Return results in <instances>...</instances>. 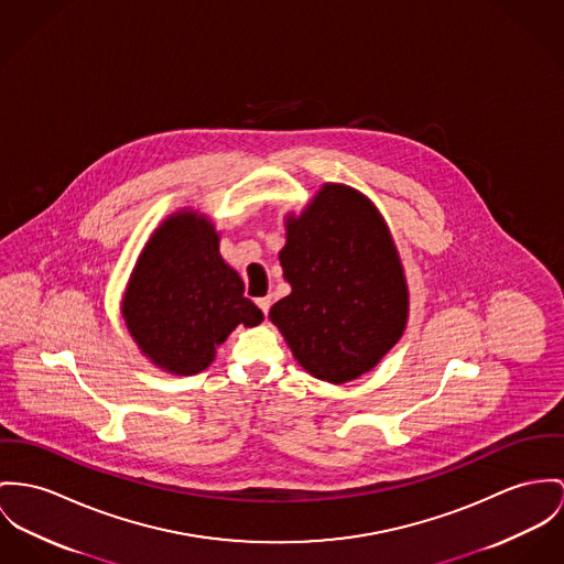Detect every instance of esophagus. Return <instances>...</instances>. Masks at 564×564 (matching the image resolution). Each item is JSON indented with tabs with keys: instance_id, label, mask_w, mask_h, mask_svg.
Masks as SVG:
<instances>
[{
	"instance_id": "1",
	"label": "esophagus",
	"mask_w": 564,
	"mask_h": 564,
	"mask_svg": "<svg viewBox=\"0 0 564 564\" xmlns=\"http://www.w3.org/2000/svg\"><path fill=\"white\" fill-rule=\"evenodd\" d=\"M256 303H258V306H260L261 313H263V315H268V311H270V304H272V301H270V296H263V299H258Z\"/></svg>"
}]
</instances>
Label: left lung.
Masks as SVG:
<instances>
[{
	"instance_id": "obj_1",
	"label": "left lung",
	"mask_w": 564,
	"mask_h": 564,
	"mask_svg": "<svg viewBox=\"0 0 564 564\" xmlns=\"http://www.w3.org/2000/svg\"><path fill=\"white\" fill-rule=\"evenodd\" d=\"M279 260L292 294L272 304L270 319L311 376L356 380L403 335L401 261L387 223L360 193L326 184L290 218Z\"/></svg>"
}]
</instances>
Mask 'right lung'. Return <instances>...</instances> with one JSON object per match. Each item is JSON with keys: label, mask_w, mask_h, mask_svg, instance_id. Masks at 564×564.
<instances>
[{"label": "right lung", "mask_w": 564, "mask_h": 564, "mask_svg": "<svg viewBox=\"0 0 564 564\" xmlns=\"http://www.w3.org/2000/svg\"><path fill=\"white\" fill-rule=\"evenodd\" d=\"M122 313L141 351L177 376L199 373L238 324L263 319L220 258L215 227L197 215L159 227L132 272Z\"/></svg>", "instance_id": "obj_1"}]
</instances>
